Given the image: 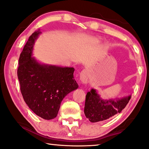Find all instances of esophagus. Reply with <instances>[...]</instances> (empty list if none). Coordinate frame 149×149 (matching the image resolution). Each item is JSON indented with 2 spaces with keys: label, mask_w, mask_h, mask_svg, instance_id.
Masks as SVG:
<instances>
[{
  "label": "esophagus",
  "mask_w": 149,
  "mask_h": 149,
  "mask_svg": "<svg viewBox=\"0 0 149 149\" xmlns=\"http://www.w3.org/2000/svg\"><path fill=\"white\" fill-rule=\"evenodd\" d=\"M79 79L82 84H87L88 82V72L87 70H82L79 74Z\"/></svg>",
  "instance_id": "esophagus-1"
}]
</instances>
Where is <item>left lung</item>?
I'll list each match as a JSON object with an SVG mask.
<instances>
[{
    "instance_id": "left-lung-1",
    "label": "left lung",
    "mask_w": 149,
    "mask_h": 149,
    "mask_svg": "<svg viewBox=\"0 0 149 149\" xmlns=\"http://www.w3.org/2000/svg\"><path fill=\"white\" fill-rule=\"evenodd\" d=\"M131 95L120 98L116 97L104 100L92 89L86 96L84 114L91 123L108 120L118 113H120L129 102Z\"/></svg>"
}]
</instances>
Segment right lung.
Wrapping results in <instances>:
<instances>
[{
	"instance_id": "1",
	"label": "right lung",
	"mask_w": 149,
	"mask_h": 149,
	"mask_svg": "<svg viewBox=\"0 0 149 149\" xmlns=\"http://www.w3.org/2000/svg\"><path fill=\"white\" fill-rule=\"evenodd\" d=\"M41 31L31 35L20 55L18 79L23 99L35 114L45 120L57 116L61 102L78 88L74 68L45 65L32 57L33 46Z\"/></svg>"
}]
</instances>
